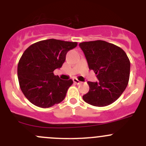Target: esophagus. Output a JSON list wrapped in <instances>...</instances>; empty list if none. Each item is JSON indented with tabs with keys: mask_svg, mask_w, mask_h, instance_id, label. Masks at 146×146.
<instances>
[{
	"mask_svg": "<svg viewBox=\"0 0 146 146\" xmlns=\"http://www.w3.org/2000/svg\"><path fill=\"white\" fill-rule=\"evenodd\" d=\"M73 82H74L75 84H77V85H80V84H81L80 81L78 80L77 78H73Z\"/></svg>",
	"mask_w": 146,
	"mask_h": 146,
	"instance_id": "34e87169",
	"label": "esophagus"
}]
</instances>
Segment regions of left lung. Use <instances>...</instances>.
<instances>
[{"label":"left lung","instance_id":"8db88e82","mask_svg":"<svg viewBox=\"0 0 146 146\" xmlns=\"http://www.w3.org/2000/svg\"><path fill=\"white\" fill-rule=\"evenodd\" d=\"M89 68L93 70L99 82H87L88 93L82 96L87 104L106 106L115 102L127 87L130 74V61L118 46L104 40L80 42Z\"/></svg>","mask_w":146,"mask_h":146}]
</instances>
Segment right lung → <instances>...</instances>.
Listing matches in <instances>:
<instances>
[{"label":"right lung","instance_id":"obj_1","mask_svg":"<svg viewBox=\"0 0 146 146\" xmlns=\"http://www.w3.org/2000/svg\"><path fill=\"white\" fill-rule=\"evenodd\" d=\"M76 42L48 39L30 45L18 64L19 87L28 100L40 108H50L64 99L71 79L61 80L54 70L62 66L69 50Z\"/></svg>","mask_w":146,"mask_h":146}]
</instances>
